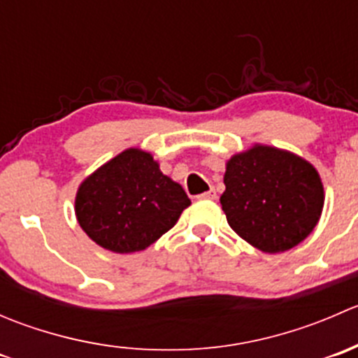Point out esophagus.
I'll return each instance as SVG.
<instances>
[{
    "label": "esophagus",
    "mask_w": 358,
    "mask_h": 358,
    "mask_svg": "<svg viewBox=\"0 0 358 358\" xmlns=\"http://www.w3.org/2000/svg\"><path fill=\"white\" fill-rule=\"evenodd\" d=\"M197 199L199 201H213V199H216V190L215 189H209L208 192H204V194H201V196H197Z\"/></svg>",
    "instance_id": "obj_1"
}]
</instances>
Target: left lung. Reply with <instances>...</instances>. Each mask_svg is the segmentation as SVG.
<instances>
[{
  "label": "left lung",
  "instance_id": "8db88e82",
  "mask_svg": "<svg viewBox=\"0 0 358 358\" xmlns=\"http://www.w3.org/2000/svg\"><path fill=\"white\" fill-rule=\"evenodd\" d=\"M220 197L227 222L263 252L298 246L319 223L324 187L308 161L287 150L255 145L227 162Z\"/></svg>",
  "mask_w": 358,
  "mask_h": 358
}]
</instances>
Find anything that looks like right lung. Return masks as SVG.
I'll return each instance as SVG.
<instances>
[{
    "instance_id": "obj_1",
    "label": "right lung",
    "mask_w": 358,
    "mask_h": 358,
    "mask_svg": "<svg viewBox=\"0 0 358 358\" xmlns=\"http://www.w3.org/2000/svg\"><path fill=\"white\" fill-rule=\"evenodd\" d=\"M189 206L182 185L149 152L128 149L79 185L76 218L99 246L124 255L156 243Z\"/></svg>"
}]
</instances>
